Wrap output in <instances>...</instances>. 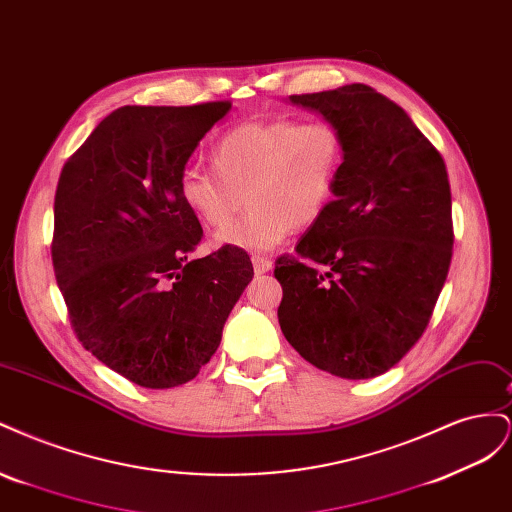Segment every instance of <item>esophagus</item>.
<instances>
[{
  "instance_id": "34e87169",
  "label": "esophagus",
  "mask_w": 512,
  "mask_h": 512,
  "mask_svg": "<svg viewBox=\"0 0 512 512\" xmlns=\"http://www.w3.org/2000/svg\"><path fill=\"white\" fill-rule=\"evenodd\" d=\"M252 267H254V271L258 273V275H262V273H267V271H271L273 269V260L271 258H267V256H252Z\"/></svg>"
}]
</instances>
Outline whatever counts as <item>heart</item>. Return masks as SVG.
Segmentation results:
<instances>
[{"mask_svg": "<svg viewBox=\"0 0 512 512\" xmlns=\"http://www.w3.org/2000/svg\"><path fill=\"white\" fill-rule=\"evenodd\" d=\"M344 164L342 136L327 121L252 119L230 128L213 147V166L183 168L179 194L200 224L223 228L248 196L241 221L218 232L220 245L269 250L292 228L316 224L329 209Z\"/></svg>", "mask_w": 512, "mask_h": 512, "instance_id": "b5f03b06", "label": "heart"}]
</instances>
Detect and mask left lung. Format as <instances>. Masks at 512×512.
<instances>
[{"mask_svg":"<svg viewBox=\"0 0 512 512\" xmlns=\"http://www.w3.org/2000/svg\"><path fill=\"white\" fill-rule=\"evenodd\" d=\"M290 102L339 132L344 164L329 209L297 254L275 260L284 290L277 318L314 367L376 378L421 339L451 267L446 166L404 108L363 83Z\"/></svg>","mask_w":512,"mask_h":512,"instance_id":"obj_1","label":"left lung"}]
</instances>
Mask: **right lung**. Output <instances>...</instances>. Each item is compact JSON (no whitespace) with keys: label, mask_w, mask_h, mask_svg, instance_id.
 I'll return each mask as SVG.
<instances>
[{"label":"right lung","mask_w":512,"mask_h":512,"mask_svg":"<svg viewBox=\"0 0 512 512\" xmlns=\"http://www.w3.org/2000/svg\"><path fill=\"white\" fill-rule=\"evenodd\" d=\"M230 102L121 106L64 164L53 269L85 350L145 389L196 378L222 342L252 260L241 247L192 260L203 239L179 179Z\"/></svg>","instance_id":"obj_1"}]
</instances>
